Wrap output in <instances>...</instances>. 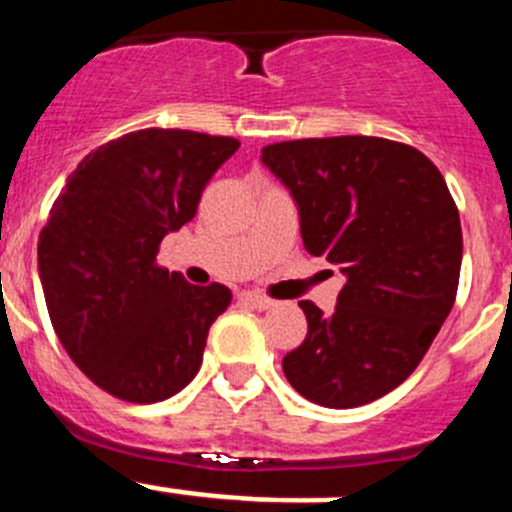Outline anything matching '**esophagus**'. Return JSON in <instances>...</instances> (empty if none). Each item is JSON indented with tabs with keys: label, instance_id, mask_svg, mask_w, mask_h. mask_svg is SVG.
Returning <instances> with one entry per match:
<instances>
[{
	"label": "esophagus",
	"instance_id": "34e87169",
	"mask_svg": "<svg viewBox=\"0 0 512 512\" xmlns=\"http://www.w3.org/2000/svg\"><path fill=\"white\" fill-rule=\"evenodd\" d=\"M240 300H242V302H247V305H252V307H255V310H267V307L275 305V302H272L270 297L262 295V292H250V290L242 292Z\"/></svg>",
	"mask_w": 512,
	"mask_h": 512
}]
</instances>
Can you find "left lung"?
I'll return each mask as SVG.
<instances>
[{
  "mask_svg": "<svg viewBox=\"0 0 512 512\" xmlns=\"http://www.w3.org/2000/svg\"><path fill=\"white\" fill-rule=\"evenodd\" d=\"M262 165L290 190L305 250L345 275L330 315L300 302L307 337L282 357L287 382L322 408L388 395L458 292L463 230L443 175L415 147L362 135L277 142Z\"/></svg>",
  "mask_w": 512,
  "mask_h": 512,
  "instance_id": "1",
  "label": "left lung"
}]
</instances>
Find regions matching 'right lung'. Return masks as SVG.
<instances>
[{"mask_svg":"<svg viewBox=\"0 0 512 512\" xmlns=\"http://www.w3.org/2000/svg\"><path fill=\"white\" fill-rule=\"evenodd\" d=\"M232 137L130 132L89 152L39 232L49 320L74 365L127 403L180 393L202 365L230 287L190 285L157 265L160 242L195 217L202 190L237 152Z\"/></svg>","mask_w":512,"mask_h":512,"instance_id":"1","label":"right lung"}]
</instances>
